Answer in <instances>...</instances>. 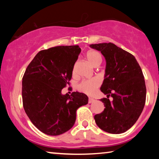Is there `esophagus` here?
I'll list each match as a JSON object with an SVG mask.
<instances>
[{"mask_svg":"<svg viewBox=\"0 0 159 159\" xmlns=\"http://www.w3.org/2000/svg\"><path fill=\"white\" fill-rule=\"evenodd\" d=\"M94 101H95V99H94L93 98H89L88 99V103L89 104H90V103H92V102H93Z\"/></svg>","mask_w":159,"mask_h":159,"instance_id":"34e87169","label":"esophagus"}]
</instances>
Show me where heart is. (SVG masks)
<instances>
[{
  "mask_svg": "<svg viewBox=\"0 0 159 159\" xmlns=\"http://www.w3.org/2000/svg\"><path fill=\"white\" fill-rule=\"evenodd\" d=\"M86 57L93 66H98L102 61L100 54L95 50H89L86 53ZM100 85V81L98 79H92L83 80L79 85V89L87 95H93Z\"/></svg>",
  "mask_w": 159,
  "mask_h": 159,
  "instance_id": "1",
  "label": "heart"
}]
</instances>
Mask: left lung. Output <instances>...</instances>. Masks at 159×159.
Returning <instances> with one entry per match:
<instances>
[{"instance_id": "1", "label": "left lung", "mask_w": 159, "mask_h": 159, "mask_svg": "<svg viewBox=\"0 0 159 159\" xmlns=\"http://www.w3.org/2000/svg\"><path fill=\"white\" fill-rule=\"evenodd\" d=\"M107 61L105 76L100 90L107 98L101 99L104 111L95 116L96 124L111 134L125 133L138 120L146 101V85L135 57L111 43L92 44ZM113 98L109 100V97Z\"/></svg>"}]
</instances>
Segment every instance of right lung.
<instances>
[{"instance_id":"add662e5","label":"right lung","mask_w":159,"mask_h":159,"mask_svg":"<svg viewBox=\"0 0 159 159\" xmlns=\"http://www.w3.org/2000/svg\"><path fill=\"white\" fill-rule=\"evenodd\" d=\"M80 50L79 45L41 50L23 76L24 109L32 123L48 135H59L70 130L76 121L77 109L88 102L84 93H61L69 84Z\"/></svg>"}]
</instances>
